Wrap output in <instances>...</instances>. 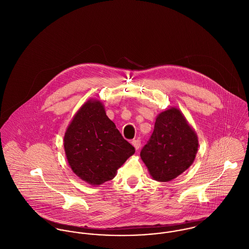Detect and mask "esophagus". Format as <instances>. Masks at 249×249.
I'll use <instances>...</instances> for the list:
<instances>
[{"instance_id": "obj_1", "label": "esophagus", "mask_w": 249, "mask_h": 249, "mask_svg": "<svg viewBox=\"0 0 249 249\" xmlns=\"http://www.w3.org/2000/svg\"><path fill=\"white\" fill-rule=\"evenodd\" d=\"M132 144H133V146H134L136 149H139L140 146H141V141H140L139 139H134V140L132 141Z\"/></svg>"}]
</instances>
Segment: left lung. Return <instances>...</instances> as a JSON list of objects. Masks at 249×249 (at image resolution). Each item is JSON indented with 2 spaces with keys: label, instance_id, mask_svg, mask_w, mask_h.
<instances>
[{
  "label": "left lung",
  "instance_id": "1",
  "mask_svg": "<svg viewBox=\"0 0 249 249\" xmlns=\"http://www.w3.org/2000/svg\"><path fill=\"white\" fill-rule=\"evenodd\" d=\"M198 141L196 132L177 108L158 115L154 130L141 150V158L153 179L171 181L194 162Z\"/></svg>",
  "mask_w": 249,
  "mask_h": 249
}]
</instances>
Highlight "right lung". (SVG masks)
<instances>
[{
	"mask_svg": "<svg viewBox=\"0 0 249 249\" xmlns=\"http://www.w3.org/2000/svg\"><path fill=\"white\" fill-rule=\"evenodd\" d=\"M71 171L91 185L113 179L135 148L108 118L100 101H88L73 117L64 136Z\"/></svg>",
	"mask_w": 249,
	"mask_h": 249,
	"instance_id": "right-lung-1",
	"label": "right lung"
}]
</instances>
